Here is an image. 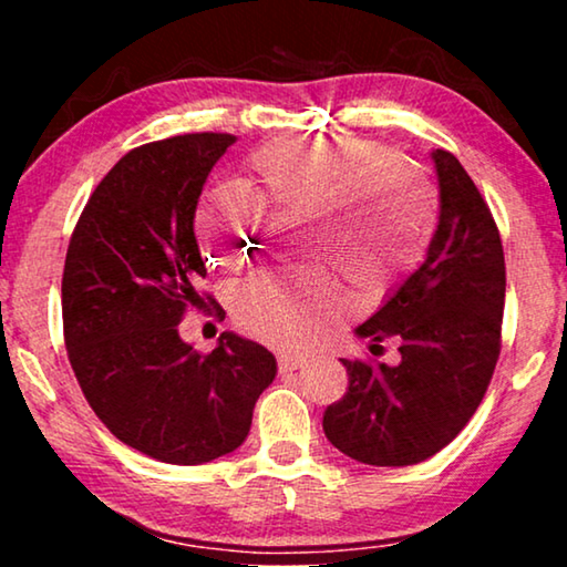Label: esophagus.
Segmentation results:
<instances>
[{"label":"esophagus","instance_id":"esophagus-1","mask_svg":"<svg viewBox=\"0 0 567 567\" xmlns=\"http://www.w3.org/2000/svg\"><path fill=\"white\" fill-rule=\"evenodd\" d=\"M277 362H280V372H292V370L305 368V360L300 354H290V352L277 354Z\"/></svg>","mask_w":567,"mask_h":567}]
</instances>
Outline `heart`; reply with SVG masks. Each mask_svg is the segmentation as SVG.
<instances>
[{
	"label": "heart",
	"instance_id": "1",
	"mask_svg": "<svg viewBox=\"0 0 567 567\" xmlns=\"http://www.w3.org/2000/svg\"><path fill=\"white\" fill-rule=\"evenodd\" d=\"M243 192L209 187L195 233L209 265L237 270L260 245L262 213L305 215L307 255L388 285L412 270L437 225V195L417 167L372 140L318 134L270 142L245 159ZM340 300L318 270L267 272L233 295V320L252 338L305 348L338 320Z\"/></svg>",
	"mask_w": 567,
	"mask_h": 567
}]
</instances>
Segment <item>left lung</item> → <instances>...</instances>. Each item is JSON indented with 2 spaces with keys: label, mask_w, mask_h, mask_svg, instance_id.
Here are the masks:
<instances>
[{
  "label": "left lung",
  "mask_w": 567,
  "mask_h": 567,
  "mask_svg": "<svg viewBox=\"0 0 567 567\" xmlns=\"http://www.w3.org/2000/svg\"><path fill=\"white\" fill-rule=\"evenodd\" d=\"M440 219L427 257L354 334L400 342L398 364L342 360L348 392L322 430L352 460L415 465L453 443L491 385L505 305L497 225L455 155L433 150Z\"/></svg>",
  "instance_id": "obj_1"
}]
</instances>
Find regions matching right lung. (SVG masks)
<instances>
[{"label": "right lung", "instance_id": "1", "mask_svg": "<svg viewBox=\"0 0 567 567\" xmlns=\"http://www.w3.org/2000/svg\"><path fill=\"white\" fill-rule=\"evenodd\" d=\"M233 142L199 132L127 152L84 205L64 260V344L84 398L114 437L169 465L243 445L277 375L262 344L223 332L203 354L177 328L207 275L195 207Z\"/></svg>", "mask_w": 567, "mask_h": 567}]
</instances>
